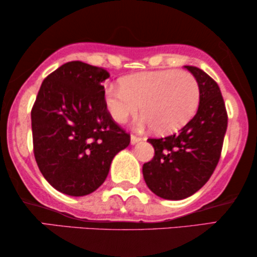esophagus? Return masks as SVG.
Returning a JSON list of instances; mask_svg holds the SVG:
<instances>
[{"instance_id":"1","label":"esophagus","mask_w":257,"mask_h":257,"mask_svg":"<svg viewBox=\"0 0 257 257\" xmlns=\"http://www.w3.org/2000/svg\"><path fill=\"white\" fill-rule=\"evenodd\" d=\"M140 140H142V138H140V137L136 136V135H132L131 136V144H132V145H135V144L140 142Z\"/></svg>"}]
</instances>
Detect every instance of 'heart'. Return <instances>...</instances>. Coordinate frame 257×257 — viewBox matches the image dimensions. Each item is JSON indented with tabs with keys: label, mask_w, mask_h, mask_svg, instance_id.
<instances>
[{
	"label": "heart",
	"mask_w": 257,
	"mask_h": 257,
	"mask_svg": "<svg viewBox=\"0 0 257 257\" xmlns=\"http://www.w3.org/2000/svg\"><path fill=\"white\" fill-rule=\"evenodd\" d=\"M107 90L105 105L114 121L122 124L137 114L158 135H168L187 125L200 103V86L191 72L159 70L132 73Z\"/></svg>",
	"instance_id": "1"
}]
</instances>
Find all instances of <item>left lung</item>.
<instances>
[{"label":"left lung","mask_w":257,"mask_h":257,"mask_svg":"<svg viewBox=\"0 0 257 257\" xmlns=\"http://www.w3.org/2000/svg\"><path fill=\"white\" fill-rule=\"evenodd\" d=\"M185 68L199 83L198 112L178 135L147 139L154 147V157L143 166L149 188L167 200L188 198L209 180L220 160L228 124L217 83L201 69Z\"/></svg>","instance_id":"left-lung-1"}]
</instances>
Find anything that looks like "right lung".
<instances>
[{
  "label": "right lung",
  "mask_w": 257,
  "mask_h": 257,
  "mask_svg": "<svg viewBox=\"0 0 257 257\" xmlns=\"http://www.w3.org/2000/svg\"><path fill=\"white\" fill-rule=\"evenodd\" d=\"M106 70L68 62L43 80L31 108L34 156L57 191L83 196L106 179L115 154L131 142L105 105Z\"/></svg>",
  "instance_id": "right-lung-1"
}]
</instances>
